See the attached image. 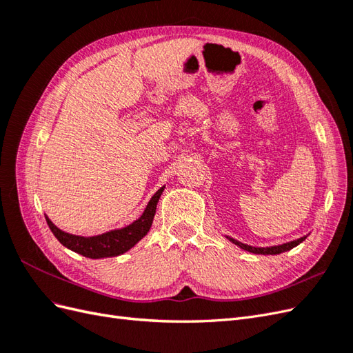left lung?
Wrapping results in <instances>:
<instances>
[{"label": "left lung", "mask_w": 353, "mask_h": 353, "mask_svg": "<svg viewBox=\"0 0 353 353\" xmlns=\"http://www.w3.org/2000/svg\"><path fill=\"white\" fill-rule=\"evenodd\" d=\"M306 237H307V236H303V237H301V239L293 240V241H288V243H284V244H280V245H271V248H253V245L244 244V243H241V241H237V240H234V239H231V237L227 236V239H228L231 243L239 245L240 249H243V250H245V252L254 253V254H280V253H283V252H287V250H290V249L296 248V245H299L302 241H305Z\"/></svg>", "instance_id": "8db88e82"}]
</instances>
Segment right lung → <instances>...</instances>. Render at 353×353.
<instances>
[{
	"label": "right lung",
	"instance_id": "right-lung-1",
	"mask_svg": "<svg viewBox=\"0 0 353 353\" xmlns=\"http://www.w3.org/2000/svg\"><path fill=\"white\" fill-rule=\"evenodd\" d=\"M163 190H165V185L160 187L156 191L153 197L150 199V201L147 203L143 215L138 219H135L132 223H130V225L103 232L100 236H92V237L74 236V234H69L66 231H61L60 228H57L47 215H46V219L51 232L54 234V237L72 252L79 253L85 256V258H90V259L114 258V256L123 254L125 252L132 249L138 241H140L144 236H147V232L152 228L157 201L160 196H162Z\"/></svg>",
	"mask_w": 353,
	"mask_h": 353
}]
</instances>
